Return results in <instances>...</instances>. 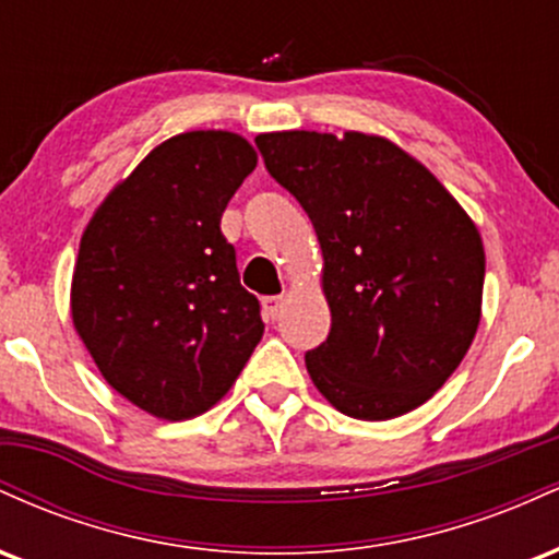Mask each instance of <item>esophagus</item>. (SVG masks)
<instances>
[{"label": "esophagus", "mask_w": 559, "mask_h": 559, "mask_svg": "<svg viewBox=\"0 0 559 559\" xmlns=\"http://www.w3.org/2000/svg\"><path fill=\"white\" fill-rule=\"evenodd\" d=\"M284 305H286L284 294H278V297H265V299H262V310H265V316L271 318V320H275V318L281 316Z\"/></svg>", "instance_id": "1"}]
</instances>
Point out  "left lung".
Masks as SVG:
<instances>
[{
    "mask_svg": "<svg viewBox=\"0 0 559 559\" xmlns=\"http://www.w3.org/2000/svg\"><path fill=\"white\" fill-rule=\"evenodd\" d=\"M254 141L323 252L331 333L305 355L312 383L357 420L420 407L478 331L486 254L476 223L426 165L376 133Z\"/></svg>",
    "mask_w": 559,
    "mask_h": 559,
    "instance_id": "obj_1",
    "label": "left lung"
}]
</instances>
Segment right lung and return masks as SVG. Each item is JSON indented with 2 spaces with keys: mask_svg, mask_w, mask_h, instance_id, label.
Returning a JSON list of instances; mask_svg holds the SVG:
<instances>
[{
  "mask_svg": "<svg viewBox=\"0 0 559 559\" xmlns=\"http://www.w3.org/2000/svg\"><path fill=\"white\" fill-rule=\"evenodd\" d=\"M258 152L239 133L155 146L81 236L70 316L105 381L144 413L189 420L234 386L265 323L221 217Z\"/></svg>",
  "mask_w": 559,
  "mask_h": 559,
  "instance_id": "obj_1",
  "label": "right lung"
}]
</instances>
